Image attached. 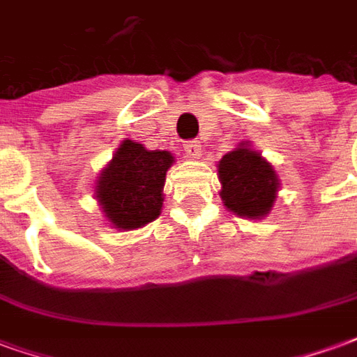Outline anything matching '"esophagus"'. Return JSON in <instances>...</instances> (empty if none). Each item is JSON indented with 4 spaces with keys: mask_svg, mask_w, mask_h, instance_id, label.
<instances>
[{
    "mask_svg": "<svg viewBox=\"0 0 357 357\" xmlns=\"http://www.w3.org/2000/svg\"><path fill=\"white\" fill-rule=\"evenodd\" d=\"M187 158H199L201 156V141H187L185 143Z\"/></svg>",
    "mask_w": 357,
    "mask_h": 357,
    "instance_id": "obj_1",
    "label": "esophagus"
}]
</instances>
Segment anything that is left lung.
<instances>
[{"label": "left lung", "mask_w": 357, "mask_h": 357, "mask_svg": "<svg viewBox=\"0 0 357 357\" xmlns=\"http://www.w3.org/2000/svg\"><path fill=\"white\" fill-rule=\"evenodd\" d=\"M218 176L222 183L220 197L233 214L250 220L268 216L279 191V178L273 166L241 143L218 162Z\"/></svg>", "instance_id": "obj_1"}]
</instances>
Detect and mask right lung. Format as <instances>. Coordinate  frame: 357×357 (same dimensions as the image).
<instances>
[{
    "mask_svg": "<svg viewBox=\"0 0 357 357\" xmlns=\"http://www.w3.org/2000/svg\"><path fill=\"white\" fill-rule=\"evenodd\" d=\"M174 164L168 151H149L124 139L97 178L95 197L112 227L139 229L160 216L166 172Z\"/></svg>",
    "mask_w": 357,
    "mask_h": 357,
    "instance_id": "obj_1",
    "label": "right lung"
}]
</instances>
